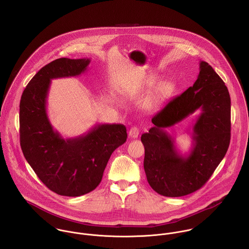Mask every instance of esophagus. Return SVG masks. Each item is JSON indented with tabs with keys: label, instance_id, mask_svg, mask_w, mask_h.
<instances>
[{
	"label": "esophagus",
	"instance_id": "esophagus-1",
	"mask_svg": "<svg viewBox=\"0 0 249 249\" xmlns=\"http://www.w3.org/2000/svg\"><path fill=\"white\" fill-rule=\"evenodd\" d=\"M139 134H140V130H139V128L137 127V126H133V127H131L130 129H129V132H128V136L130 137V138H137L138 136H139Z\"/></svg>",
	"mask_w": 249,
	"mask_h": 249
}]
</instances>
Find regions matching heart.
<instances>
[{"instance_id":"1","label":"heart","mask_w":249,"mask_h":249,"mask_svg":"<svg viewBox=\"0 0 249 249\" xmlns=\"http://www.w3.org/2000/svg\"><path fill=\"white\" fill-rule=\"evenodd\" d=\"M154 82H155V77H152L149 79L148 84L152 85ZM175 88H176L175 83L172 80L170 79L163 80L155 86L153 91V97L157 101H164L173 95Z\"/></svg>"}]
</instances>
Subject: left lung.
<instances>
[{
    "mask_svg": "<svg viewBox=\"0 0 249 249\" xmlns=\"http://www.w3.org/2000/svg\"><path fill=\"white\" fill-rule=\"evenodd\" d=\"M197 108L202 110L193 127V147L188 156L176 149L164 130ZM143 133V169L150 187L159 195L178 197L200 189L226 154L231 137V100L219 75L205 61L193 86L171 101L152 119Z\"/></svg>",
    "mask_w": 249,
    "mask_h": 249,
    "instance_id": "8db88e82",
    "label": "left lung"
}]
</instances>
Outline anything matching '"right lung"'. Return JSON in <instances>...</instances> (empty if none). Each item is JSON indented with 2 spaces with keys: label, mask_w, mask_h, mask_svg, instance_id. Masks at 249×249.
Returning a JSON list of instances; mask_svg holds the SVG:
<instances>
[{
  "label": "right lung",
  "mask_w": 249,
  "mask_h": 249,
  "mask_svg": "<svg viewBox=\"0 0 249 249\" xmlns=\"http://www.w3.org/2000/svg\"><path fill=\"white\" fill-rule=\"evenodd\" d=\"M90 59L58 58L40 69L25 88L20 102V144L38 178L53 192L79 196L101 183L112 152L126 141L124 124H97L88 133L63 139L47 115L53 78L79 75Z\"/></svg>",
  "instance_id": "1"
}]
</instances>
